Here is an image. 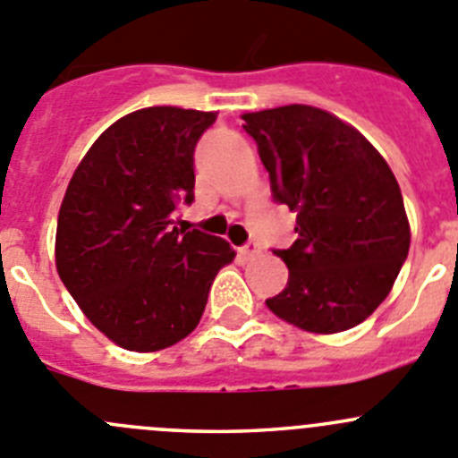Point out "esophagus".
Instances as JSON below:
<instances>
[{
  "label": "esophagus",
  "instance_id": "34e87169",
  "mask_svg": "<svg viewBox=\"0 0 458 458\" xmlns=\"http://www.w3.org/2000/svg\"><path fill=\"white\" fill-rule=\"evenodd\" d=\"M259 254H260V247L256 241L245 242V245L241 247V256H245V259H254V256H259Z\"/></svg>",
  "mask_w": 458,
  "mask_h": 458
}]
</instances>
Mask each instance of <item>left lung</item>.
<instances>
[{
    "instance_id": "obj_1",
    "label": "left lung",
    "mask_w": 458,
    "mask_h": 458,
    "mask_svg": "<svg viewBox=\"0 0 458 458\" xmlns=\"http://www.w3.org/2000/svg\"><path fill=\"white\" fill-rule=\"evenodd\" d=\"M278 204L297 211V241L274 254L285 290L267 308L310 333L362 324L386 299L409 254L403 193L380 152L337 116L310 106L242 114Z\"/></svg>"
}]
</instances>
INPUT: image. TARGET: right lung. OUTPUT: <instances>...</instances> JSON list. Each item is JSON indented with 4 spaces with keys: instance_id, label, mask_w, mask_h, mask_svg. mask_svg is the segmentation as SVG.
I'll list each match as a JSON object with an SVG mask.
<instances>
[{
    "instance_id": "right-lung-1",
    "label": "right lung",
    "mask_w": 458,
    "mask_h": 458,
    "mask_svg": "<svg viewBox=\"0 0 458 458\" xmlns=\"http://www.w3.org/2000/svg\"><path fill=\"white\" fill-rule=\"evenodd\" d=\"M216 112L146 107L112 123L78 164L55 232V267L87 319L128 351L173 346L199 324L222 238L173 226L195 199L193 152Z\"/></svg>"
}]
</instances>
